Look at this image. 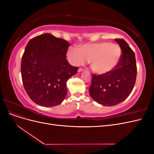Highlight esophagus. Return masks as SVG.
<instances>
[{"mask_svg": "<svg viewBox=\"0 0 154 154\" xmlns=\"http://www.w3.org/2000/svg\"><path fill=\"white\" fill-rule=\"evenodd\" d=\"M83 71V69L80 67V68H79V69H78V72H82V71Z\"/></svg>", "mask_w": 154, "mask_h": 154, "instance_id": "1", "label": "esophagus"}]
</instances>
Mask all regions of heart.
<instances>
[{
  "label": "heart",
  "instance_id": "b5f03b06",
  "mask_svg": "<svg viewBox=\"0 0 154 154\" xmlns=\"http://www.w3.org/2000/svg\"><path fill=\"white\" fill-rule=\"evenodd\" d=\"M120 46L110 42L85 44L78 48H70L67 56L74 66H80L88 60L95 73L105 74L118 66L122 57Z\"/></svg>",
  "mask_w": 154,
  "mask_h": 154
}]
</instances>
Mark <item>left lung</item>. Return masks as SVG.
<instances>
[{
	"mask_svg": "<svg viewBox=\"0 0 154 154\" xmlns=\"http://www.w3.org/2000/svg\"><path fill=\"white\" fill-rule=\"evenodd\" d=\"M122 51L118 66L105 74H92L89 94L97 103L114 106L123 101L132 92L136 80L135 54L123 39H115Z\"/></svg>",
	"mask_w": 154,
	"mask_h": 154,
	"instance_id": "8db88e82",
	"label": "left lung"
}]
</instances>
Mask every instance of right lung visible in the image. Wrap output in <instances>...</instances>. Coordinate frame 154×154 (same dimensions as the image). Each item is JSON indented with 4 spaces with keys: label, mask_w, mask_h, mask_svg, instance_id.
Segmentation results:
<instances>
[{
    "label": "right lung",
    "mask_w": 154,
    "mask_h": 154,
    "mask_svg": "<svg viewBox=\"0 0 154 154\" xmlns=\"http://www.w3.org/2000/svg\"><path fill=\"white\" fill-rule=\"evenodd\" d=\"M69 43L49 33L34 37L27 43L21 62L23 85L35 103L54 106L67 93L69 78L77 73L66 59Z\"/></svg>",
    "instance_id": "obj_1"
}]
</instances>
